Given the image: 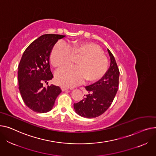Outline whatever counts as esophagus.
<instances>
[{
  "label": "esophagus",
  "instance_id": "obj_1",
  "mask_svg": "<svg viewBox=\"0 0 156 156\" xmlns=\"http://www.w3.org/2000/svg\"><path fill=\"white\" fill-rule=\"evenodd\" d=\"M61 89H62V91H65V90H67V89H68V88H67V87H66L62 86V87H61Z\"/></svg>",
  "mask_w": 156,
  "mask_h": 156
}]
</instances>
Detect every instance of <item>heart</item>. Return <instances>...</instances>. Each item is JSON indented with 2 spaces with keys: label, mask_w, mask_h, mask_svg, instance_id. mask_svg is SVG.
Listing matches in <instances>:
<instances>
[{
  "label": "heart",
  "mask_w": 156,
  "mask_h": 156,
  "mask_svg": "<svg viewBox=\"0 0 156 156\" xmlns=\"http://www.w3.org/2000/svg\"><path fill=\"white\" fill-rule=\"evenodd\" d=\"M73 57H79L77 66H69L55 72L56 83L66 87H73L87 82H95L101 79L108 70V62L98 45L90 42L73 43L70 47L59 41L53 47L50 61L55 67L60 68L70 64Z\"/></svg>",
  "instance_id": "1"
}]
</instances>
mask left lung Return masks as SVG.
Masks as SVG:
<instances>
[{
    "instance_id": "obj_1",
    "label": "left lung",
    "mask_w": 156,
    "mask_h": 156,
    "mask_svg": "<svg viewBox=\"0 0 156 156\" xmlns=\"http://www.w3.org/2000/svg\"><path fill=\"white\" fill-rule=\"evenodd\" d=\"M110 66L100 80L85 88L87 94L80 101L74 104L76 112L82 117L96 118L104 113L112 105L118 91L120 71L115 57L108 49Z\"/></svg>"
}]
</instances>
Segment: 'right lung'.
Masks as SVG:
<instances>
[{"label":"right lung","mask_w":156,"mask_h":156,"mask_svg":"<svg viewBox=\"0 0 156 156\" xmlns=\"http://www.w3.org/2000/svg\"><path fill=\"white\" fill-rule=\"evenodd\" d=\"M64 35L43 34L26 49L18 66L17 81L20 92L25 105L34 112L44 113L52 109L62 92L60 87L43 86L53 75L50 70L51 49Z\"/></svg>","instance_id":"right-lung-1"}]
</instances>
